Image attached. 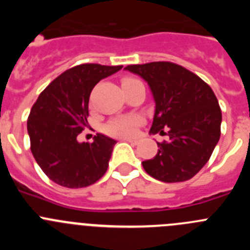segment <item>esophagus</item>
Instances as JSON below:
<instances>
[{"label": "esophagus", "instance_id": "1", "mask_svg": "<svg viewBox=\"0 0 250 250\" xmlns=\"http://www.w3.org/2000/svg\"><path fill=\"white\" fill-rule=\"evenodd\" d=\"M124 141H127V143H130V144H134V145H136L139 143V140L138 139H130V138H125V139H123Z\"/></svg>", "mask_w": 250, "mask_h": 250}]
</instances>
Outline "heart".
<instances>
[{"label": "heart", "instance_id": "b5f03b06", "mask_svg": "<svg viewBox=\"0 0 250 250\" xmlns=\"http://www.w3.org/2000/svg\"><path fill=\"white\" fill-rule=\"evenodd\" d=\"M135 80L131 77H125L123 79V85L130 81ZM141 119L135 115H126V116H118L114 118L106 124L104 126V131L106 134H109L111 136H121V138H127V136H132L135 134L136 127L140 125Z\"/></svg>", "mask_w": 250, "mask_h": 250}]
</instances>
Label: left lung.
Wrapping results in <instances>:
<instances>
[{
  "label": "left lung",
  "instance_id": "obj_1",
  "mask_svg": "<svg viewBox=\"0 0 250 250\" xmlns=\"http://www.w3.org/2000/svg\"><path fill=\"white\" fill-rule=\"evenodd\" d=\"M125 70L143 77L151 89L155 114L150 132L169 136V141L158 143L154 158L143 161L145 171L164 183L189 180L219 141L222 111L215 94L198 75L169 61Z\"/></svg>",
  "mask_w": 250,
  "mask_h": 250
}]
</instances>
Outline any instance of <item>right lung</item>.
<instances>
[{
    "instance_id": "right-lung-1",
    "label": "right lung",
    "mask_w": 250,
    "mask_h": 250,
    "mask_svg": "<svg viewBox=\"0 0 250 250\" xmlns=\"http://www.w3.org/2000/svg\"><path fill=\"white\" fill-rule=\"evenodd\" d=\"M123 66L83 63L57 76L40 94L27 120L31 151L43 173L65 188H85L103 178L116 141L98 134L79 143L87 126L89 98L100 80Z\"/></svg>"
}]
</instances>
